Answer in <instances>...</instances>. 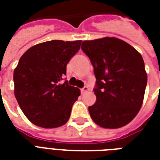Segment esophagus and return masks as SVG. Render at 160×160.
<instances>
[{"label": "esophagus", "instance_id": "34e87169", "mask_svg": "<svg viewBox=\"0 0 160 160\" xmlns=\"http://www.w3.org/2000/svg\"><path fill=\"white\" fill-rule=\"evenodd\" d=\"M90 90L89 89V87H84L82 89H80V92H81V93H85V92H87L88 91Z\"/></svg>", "mask_w": 160, "mask_h": 160}]
</instances>
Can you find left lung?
Segmentation results:
<instances>
[{"instance_id":"obj_1","label":"left lung","mask_w":160,"mask_h":160,"mask_svg":"<svg viewBox=\"0 0 160 160\" xmlns=\"http://www.w3.org/2000/svg\"><path fill=\"white\" fill-rule=\"evenodd\" d=\"M81 49L97 80V100L88 107L92 119L104 128L129 123L141 110L148 82L141 55L123 40L109 37L84 41Z\"/></svg>"}]
</instances>
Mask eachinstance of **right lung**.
Here are the masks:
<instances>
[{"label": "right lung", "mask_w": 160, "mask_h": 160, "mask_svg": "<svg viewBox=\"0 0 160 160\" xmlns=\"http://www.w3.org/2000/svg\"><path fill=\"white\" fill-rule=\"evenodd\" d=\"M81 40H51L31 47L13 72L14 95L30 122L44 128L62 126L68 121L80 89L68 81L67 64L80 48Z\"/></svg>", "instance_id": "obj_1"}]
</instances>
